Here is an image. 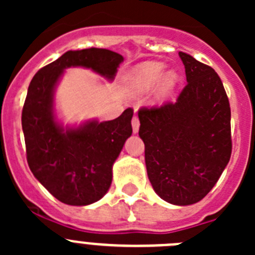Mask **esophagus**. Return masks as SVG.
<instances>
[{"label":"esophagus","mask_w":255,"mask_h":255,"mask_svg":"<svg viewBox=\"0 0 255 255\" xmlns=\"http://www.w3.org/2000/svg\"><path fill=\"white\" fill-rule=\"evenodd\" d=\"M139 120H138L137 116H133L132 118V128H133V133H138V130H139Z\"/></svg>","instance_id":"34e87169"}]
</instances>
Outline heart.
I'll return each instance as SVG.
<instances>
[{"instance_id":"1","label":"heart","mask_w":255,"mask_h":255,"mask_svg":"<svg viewBox=\"0 0 255 255\" xmlns=\"http://www.w3.org/2000/svg\"><path fill=\"white\" fill-rule=\"evenodd\" d=\"M164 65L159 61H146L137 68L132 81H130V91L135 92H145L154 86L156 82H159L158 95L159 97H165L173 91L177 82V74L174 70H169L163 74Z\"/></svg>"}]
</instances>
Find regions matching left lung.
<instances>
[{"label": "left lung", "mask_w": 255, "mask_h": 255, "mask_svg": "<svg viewBox=\"0 0 255 255\" xmlns=\"http://www.w3.org/2000/svg\"><path fill=\"white\" fill-rule=\"evenodd\" d=\"M187 84L175 102L138 111L146 173L166 202L186 206L211 191L232 153L231 107L211 66L180 51Z\"/></svg>", "instance_id": "obj_1"}]
</instances>
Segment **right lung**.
I'll list each match as a JSON object with an SVG mask.
<instances>
[{"label":"right lung","mask_w":255,"mask_h":255,"mask_svg":"<svg viewBox=\"0 0 255 255\" xmlns=\"http://www.w3.org/2000/svg\"><path fill=\"white\" fill-rule=\"evenodd\" d=\"M123 56L109 49L69 50L40 69L30 81L22 111L27 161L33 175L59 201L85 206L99 201L112 182V165L132 134L133 110L99 123L64 129L53 111L54 89L70 66L113 79Z\"/></svg>","instance_id":"add662e5"}]
</instances>
